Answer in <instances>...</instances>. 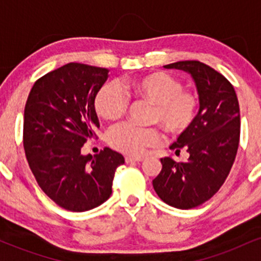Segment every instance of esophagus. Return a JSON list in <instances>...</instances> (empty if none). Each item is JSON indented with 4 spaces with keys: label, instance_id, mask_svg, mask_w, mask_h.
<instances>
[{
    "label": "esophagus",
    "instance_id": "obj_1",
    "mask_svg": "<svg viewBox=\"0 0 261 261\" xmlns=\"http://www.w3.org/2000/svg\"><path fill=\"white\" fill-rule=\"evenodd\" d=\"M142 161H143L142 157H131V155H126V157H125V162H126V163H135V162L139 163V162H142Z\"/></svg>",
    "mask_w": 261,
    "mask_h": 261
}]
</instances>
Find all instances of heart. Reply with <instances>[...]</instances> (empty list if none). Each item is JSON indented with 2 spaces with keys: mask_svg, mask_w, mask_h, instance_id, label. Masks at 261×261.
<instances>
[{
  "mask_svg": "<svg viewBox=\"0 0 261 261\" xmlns=\"http://www.w3.org/2000/svg\"><path fill=\"white\" fill-rule=\"evenodd\" d=\"M128 89L140 99L153 106L152 121L160 122L170 136L187 133L199 110L196 93L184 89L180 80L166 72H154L134 80ZM128 99L120 83L107 82L94 98L95 112L100 118L113 121L120 119L127 109ZM108 143L116 151L140 155L146 148L160 143L161 134L155 127H140L130 122L115 125L107 135Z\"/></svg>",
  "mask_w": 261,
  "mask_h": 261,
  "instance_id": "1",
  "label": "heart"
}]
</instances>
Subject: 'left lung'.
<instances>
[{
	"instance_id": "8db88e82",
	"label": "left lung",
	"mask_w": 261,
	"mask_h": 261,
	"mask_svg": "<svg viewBox=\"0 0 261 261\" xmlns=\"http://www.w3.org/2000/svg\"><path fill=\"white\" fill-rule=\"evenodd\" d=\"M190 73L199 94V113L187 133L170 146L175 154L187 151V162L162 158V170L152 181L154 191L173 207L201 205L222 187L236 160L241 115L229 81L200 61H178L164 66Z\"/></svg>"
}]
</instances>
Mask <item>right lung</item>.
I'll return each mask as SVG.
<instances>
[{
  "mask_svg": "<svg viewBox=\"0 0 261 261\" xmlns=\"http://www.w3.org/2000/svg\"><path fill=\"white\" fill-rule=\"evenodd\" d=\"M108 68L70 62L40 77L24 108L23 145L39 187L60 207L83 212L112 195L114 174L124 157L106 147L83 155L81 148L97 136L94 108Z\"/></svg>",
  "mask_w": 261,
  "mask_h": 261,
  "instance_id": "add662e5",
  "label": "right lung"
}]
</instances>
